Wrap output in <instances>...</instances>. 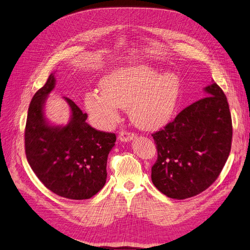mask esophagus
<instances>
[{"mask_svg": "<svg viewBox=\"0 0 250 250\" xmlns=\"http://www.w3.org/2000/svg\"><path fill=\"white\" fill-rule=\"evenodd\" d=\"M134 138H136V136L132 132H129V131H125V130H122L120 131L119 133V139L122 141V142H128V141H131L133 140Z\"/></svg>", "mask_w": 250, "mask_h": 250, "instance_id": "34e87169", "label": "esophagus"}]
</instances>
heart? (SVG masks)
Returning <instances> with one entry per match:
<instances>
[{
	"mask_svg": "<svg viewBox=\"0 0 250 250\" xmlns=\"http://www.w3.org/2000/svg\"><path fill=\"white\" fill-rule=\"evenodd\" d=\"M101 93L90 92L85 105L103 126L118 118L117 107L127 108L132 122L143 129H156L172 116L180 93V80L173 73L159 75L147 65L113 70L100 83Z\"/></svg>",
	"mask_w": 250,
	"mask_h": 250,
	"instance_id": "1",
	"label": "heart"
}]
</instances>
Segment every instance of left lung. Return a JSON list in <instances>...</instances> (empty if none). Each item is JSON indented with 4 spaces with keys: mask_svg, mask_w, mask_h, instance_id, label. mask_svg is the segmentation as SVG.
Masks as SVG:
<instances>
[{
    "mask_svg": "<svg viewBox=\"0 0 250 250\" xmlns=\"http://www.w3.org/2000/svg\"><path fill=\"white\" fill-rule=\"evenodd\" d=\"M204 90L207 97L152 133L158 159L151 167V180L168 198L184 200L206 190L230 152L232 123L227 98L215 82Z\"/></svg>",
    "mask_w": 250,
    "mask_h": 250,
    "instance_id": "left-lung-1",
    "label": "left lung"
}]
</instances>
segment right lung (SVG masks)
Returning <instances> with one entry per match:
<instances>
[{
	"label": "right lung",
	"instance_id": "1",
	"mask_svg": "<svg viewBox=\"0 0 250 250\" xmlns=\"http://www.w3.org/2000/svg\"><path fill=\"white\" fill-rule=\"evenodd\" d=\"M56 79L33 96L25 127L27 161L38 179L56 194L70 200L90 199L106 183L107 158L116 143L114 133L94 129L87 124V113L65 98L71 119L65 126H53L44 117L46 98Z\"/></svg>",
	"mask_w": 250,
	"mask_h": 250
}]
</instances>
